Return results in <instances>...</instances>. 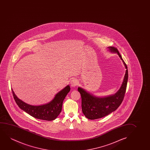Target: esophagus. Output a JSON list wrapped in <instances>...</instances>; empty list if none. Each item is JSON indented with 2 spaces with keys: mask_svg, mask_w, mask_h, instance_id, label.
Returning <instances> with one entry per match:
<instances>
[{
  "mask_svg": "<svg viewBox=\"0 0 150 150\" xmlns=\"http://www.w3.org/2000/svg\"><path fill=\"white\" fill-rule=\"evenodd\" d=\"M70 84L72 87H75V86H77L78 84V81L76 79H73L71 82H70Z\"/></svg>",
  "mask_w": 150,
  "mask_h": 150,
  "instance_id": "obj_1",
  "label": "esophagus"
}]
</instances>
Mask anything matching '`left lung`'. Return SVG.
<instances>
[{"label":"left lung","mask_w":150,"mask_h":150,"mask_svg":"<svg viewBox=\"0 0 150 150\" xmlns=\"http://www.w3.org/2000/svg\"><path fill=\"white\" fill-rule=\"evenodd\" d=\"M108 48L111 52L118 55L125 67L126 71L120 88L114 94L102 97L95 96L83 88L78 87V92L81 97L82 113L88 119L91 120L105 117L115 111L123 101L127 88L128 79L127 66L116 48L113 47Z\"/></svg>","instance_id":"1"}]
</instances>
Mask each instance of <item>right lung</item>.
Instances as JSON below:
<instances>
[{
	"label": "right lung",
	"instance_id": "obj_1",
	"mask_svg": "<svg viewBox=\"0 0 150 150\" xmlns=\"http://www.w3.org/2000/svg\"><path fill=\"white\" fill-rule=\"evenodd\" d=\"M70 91V86L68 85L57 93L50 103L40 105H32L18 98L12 88L15 102L21 110L35 118L47 121L54 120L59 115L63 101Z\"/></svg>",
	"mask_w": 150,
	"mask_h": 150
}]
</instances>
